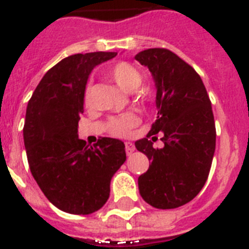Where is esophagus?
<instances>
[{
    "mask_svg": "<svg viewBox=\"0 0 249 249\" xmlns=\"http://www.w3.org/2000/svg\"><path fill=\"white\" fill-rule=\"evenodd\" d=\"M124 147H126V153L128 156H131L132 153H133V152H135V144L133 143H131V142H126V143H124Z\"/></svg>",
    "mask_w": 249,
    "mask_h": 249,
    "instance_id": "1",
    "label": "esophagus"
}]
</instances>
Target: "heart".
Listing matches in <instances>:
<instances>
[{
	"label": "heart",
	"mask_w": 249,
	"mask_h": 249,
	"mask_svg": "<svg viewBox=\"0 0 249 249\" xmlns=\"http://www.w3.org/2000/svg\"><path fill=\"white\" fill-rule=\"evenodd\" d=\"M109 78L120 86L126 92H133L142 83V74L135 66L128 62H117L107 70ZM85 105L91 102V86L87 85L83 93ZM138 124V117L133 113H124L112 117L107 123L109 133L117 137H127L131 131Z\"/></svg>",
	"instance_id": "heart-1"
}]
</instances>
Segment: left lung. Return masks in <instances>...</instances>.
<instances>
[{
    "label": "left lung",
    "instance_id": "8db88e82",
    "mask_svg": "<svg viewBox=\"0 0 249 249\" xmlns=\"http://www.w3.org/2000/svg\"><path fill=\"white\" fill-rule=\"evenodd\" d=\"M135 58L155 78L158 108L147 137L135 143L151 160L138 188L152 207L172 210L192 201L210 175L215 149L212 106L199 74L172 51L148 48ZM157 133L165 143L160 150L153 148Z\"/></svg>",
    "mask_w": 249,
    "mask_h": 249
}]
</instances>
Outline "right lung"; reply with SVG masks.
Here are the masks:
<instances>
[{
	"mask_svg": "<svg viewBox=\"0 0 249 249\" xmlns=\"http://www.w3.org/2000/svg\"><path fill=\"white\" fill-rule=\"evenodd\" d=\"M116 54L66 57L46 72L28 101L23 141L31 173L48 201L63 212L91 214L102 208L112 177L126 160L122 141L102 137L89 146L77 135L89 73Z\"/></svg>",
	"mask_w": 249,
	"mask_h": 249,
	"instance_id": "obj_1",
	"label": "right lung"
}]
</instances>
